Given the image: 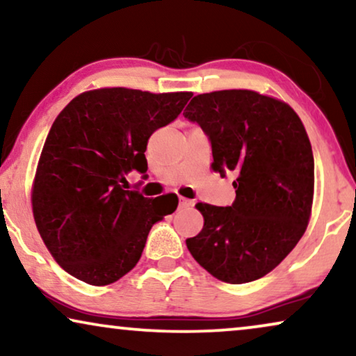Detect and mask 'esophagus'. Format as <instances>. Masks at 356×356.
Masks as SVG:
<instances>
[{
	"instance_id": "esophagus-1",
	"label": "esophagus",
	"mask_w": 356,
	"mask_h": 356,
	"mask_svg": "<svg viewBox=\"0 0 356 356\" xmlns=\"http://www.w3.org/2000/svg\"><path fill=\"white\" fill-rule=\"evenodd\" d=\"M193 201L191 199H186V197H179V206L181 207H193Z\"/></svg>"
}]
</instances>
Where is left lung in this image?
<instances>
[{
	"label": "left lung",
	"instance_id": "1",
	"mask_svg": "<svg viewBox=\"0 0 356 356\" xmlns=\"http://www.w3.org/2000/svg\"><path fill=\"white\" fill-rule=\"evenodd\" d=\"M183 115L211 139L213 172L236 175L230 207L196 204L204 227L188 250L225 284L261 279L309 223L314 159L305 126L289 104L246 89L196 95Z\"/></svg>",
	"mask_w": 356,
	"mask_h": 356
}]
</instances>
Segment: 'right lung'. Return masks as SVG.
Listing matches in <instances>:
<instances>
[{"mask_svg": "<svg viewBox=\"0 0 356 356\" xmlns=\"http://www.w3.org/2000/svg\"><path fill=\"white\" fill-rule=\"evenodd\" d=\"M191 92L102 87L74 97L51 124L32 183L37 230L58 264L89 285H110L138 264L155 222L177 194L126 191L147 172L149 138L181 113Z\"/></svg>", "mask_w": 356, "mask_h": 356, "instance_id": "obj_1", "label": "right lung"}]
</instances>
